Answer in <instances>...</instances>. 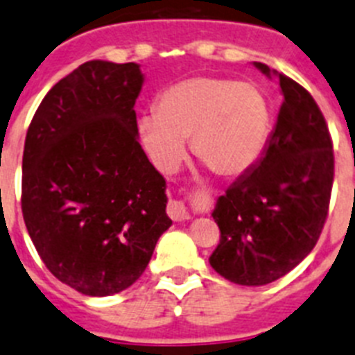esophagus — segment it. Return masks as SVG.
<instances>
[{
	"instance_id": "obj_1",
	"label": "esophagus",
	"mask_w": 355,
	"mask_h": 355,
	"mask_svg": "<svg viewBox=\"0 0 355 355\" xmlns=\"http://www.w3.org/2000/svg\"><path fill=\"white\" fill-rule=\"evenodd\" d=\"M168 216L173 221H186L189 220V212L182 202H169L168 203Z\"/></svg>"
}]
</instances>
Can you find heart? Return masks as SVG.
Here are the masks:
<instances>
[{"instance_id":"heart-1","label":"heart","mask_w":355,"mask_h":355,"mask_svg":"<svg viewBox=\"0 0 355 355\" xmlns=\"http://www.w3.org/2000/svg\"><path fill=\"white\" fill-rule=\"evenodd\" d=\"M271 114L261 92L230 78L196 76L166 89L155 114L139 119L144 150L162 171H175L193 152L218 177L232 178L255 166L270 134Z\"/></svg>"}]
</instances>
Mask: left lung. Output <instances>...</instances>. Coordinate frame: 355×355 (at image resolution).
I'll list each match as a JSON object with an SVG mask.
<instances>
[{"mask_svg": "<svg viewBox=\"0 0 355 355\" xmlns=\"http://www.w3.org/2000/svg\"><path fill=\"white\" fill-rule=\"evenodd\" d=\"M279 82L284 101L263 157L212 212L221 239L209 263L234 284L264 286L289 273L318 243L329 216L331 132L307 89L282 73Z\"/></svg>", "mask_w": 355, "mask_h": 355, "instance_id": "obj_1", "label": "left lung"}]
</instances>
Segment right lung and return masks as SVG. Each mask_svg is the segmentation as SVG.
<instances>
[{"label":"right lung","mask_w":355,"mask_h":355,"mask_svg":"<svg viewBox=\"0 0 355 355\" xmlns=\"http://www.w3.org/2000/svg\"><path fill=\"white\" fill-rule=\"evenodd\" d=\"M137 64L91 60L49 89L26 132L21 209L60 282L114 295L143 275L171 220L166 180L137 141Z\"/></svg>","instance_id":"obj_1"}]
</instances>
